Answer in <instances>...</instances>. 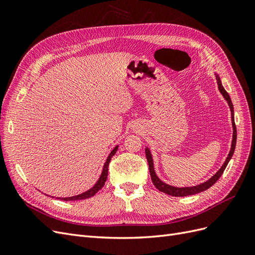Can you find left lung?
I'll list each match as a JSON object with an SVG mask.
<instances>
[{
  "label": "left lung",
  "mask_w": 255,
  "mask_h": 255,
  "mask_svg": "<svg viewBox=\"0 0 255 255\" xmlns=\"http://www.w3.org/2000/svg\"><path fill=\"white\" fill-rule=\"evenodd\" d=\"M217 81H218V86H219V90L220 93L223 95L224 99L227 101L228 106H230L231 109V112H232V124H233V141H232V147H231V151L230 154H228L227 158L225 159L223 166L220 168V170L215 173L213 177H211L208 181L204 182V183H201L199 185H196V186H191V187H175V186H171L169 184L164 183V182L160 181L158 179L157 175L155 173L154 170V164H153V158H152V154L149 152V149L146 147L145 148V155H146V159L148 162V168H149V174H151V179L153 184L155 185V187L157 188L158 191L168 194V195H171L174 196V197H183V196H188V195H195V194H198L200 192H204L206 190H208L209 187H211L215 182H217L222 174H223L225 168L227 166L228 162H230L231 158L233 157V154L235 152V147H236V140H237V130H236V125H235V120H234V107H233V103L231 100V97L230 95L227 94V91L224 89L223 85L221 83L220 77L217 75Z\"/></svg>",
  "instance_id": "1"
}]
</instances>
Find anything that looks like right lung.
<instances>
[{
  "instance_id": "add662e5",
  "label": "right lung",
  "mask_w": 255,
  "mask_h": 255,
  "mask_svg": "<svg viewBox=\"0 0 255 255\" xmlns=\"http://www.w3.org/2000/svg\"><path fill=\"white\" fill-rule=\"evenodd\" d=\"M117 148H119V145L115 146V147L113 148V151L110 153L109 157L107 158V161L104 162V166H103L102 173H101V175H100V178H99V180L97 181V183L94 185V187H91L90 190L86 191V192L83 193V194L76 195V196H72V197H64V198H63V197H62V198H61V197H58V199H61V200H64V201H71V200H81V199H86V198L93 197V196H94L98 191L101 190V188H102L103 185H104V183H106L107 178H108V171H109V164H110V161H111V158H112L113 156H114V154L116 153Z\"/></svg>"
}]
</instances>
